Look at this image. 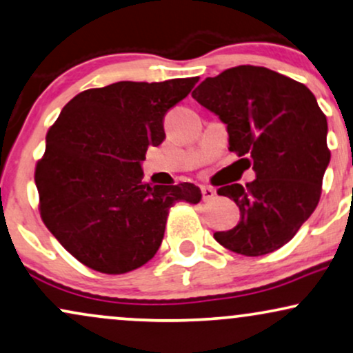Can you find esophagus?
<instances>
[{"label":"esophagus","mask_w":353,"mask_h":353,"mask_svg":"<svg viewBox=\"0 0 353 353\" xmlns=\"http://www.w3.org/2000/svg\"><path fill=\"white\" fill-rule=\"evenodd\" d=\"M215 189H213V187H210V185H202V197H203V200H212L213 197H215Z\"/></svg>","instance_id":"1"}]
</instances>
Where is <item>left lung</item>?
<instances>
[{
  "label": "left lung",
  "mask_w": 353,
  "mask_h": 353,
  "mask_svg": "<svg viewBox=\"0 0 353 353\" xmlns=\"http://www.w3.org/2000/svg\"><path fill=\"white\" fill-rule=\"evenodd\" d=\"M192 97L226 123L230 151L256 179L218 189L239 207L223 248L257 257L287 244L318 207L331 161L327 120L305 84L264 66L241 65L207 78Z\"/></svg>",
  "instance_id": "8db88e82"
}]
</instances>
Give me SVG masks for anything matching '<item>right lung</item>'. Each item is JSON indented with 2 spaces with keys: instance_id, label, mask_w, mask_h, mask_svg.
I'll use <instances>...</instances> for the list:
<instances>
[{
  "instance_id": "right-lung-1",
  "label": "right lung",
  "mask_w": 353,
  "mask_h": 353,
  "mask_svg": "<svg viewBox=\"0 0 353 353\" xmlns=\"http://www.w3.org/2000/svg\"><path fill=\"white\" fill-rule=\"evenodd\" d=\"M199 81H119L86 89L63 107L47 132L35 166L42 221L81 264L101 274H127L154 256L169 208L195 205L190 182L145 184L148 146L166 138L164 115Z\"/></svg>"
}]
</instances>
